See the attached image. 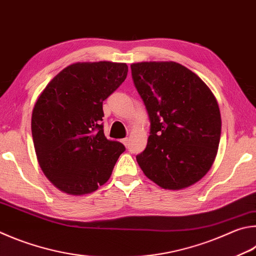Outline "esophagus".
Listing matches in <instances>:
<instances>
[{"label": "esophagus", "instance_id": "esophagus-1", "mask_svg": "<svg viewBox=\"0 0 256 256\" xmlns=\"http://www.w3.org/2000/svg\"><path fill=\"white\" fill-rule=\"evenodd\" d=\"M122 143L124 144V146H128V138H123V140H122Z\"/></svg>", "mask_w": 256, "mask_h": 256}]
</instances>
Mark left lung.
<instances>
[{
    "instance_id": "left-lung-1",
    "label": "left lung",
    "mask_w": 256,
    "mask_h": 256,
    "mask_svg": "<svg viewBox=\"0 0 256 256\" xmlns=\"http://www.w3.org/2000/svg\"><path fill=\"white\" fill-rule=\"evenodd\" d=\"M150 118L146 150L136 156L148 179L164 189L189 187L215 160L222 118L215 96L196 74L174 62L131 64Z\"/></svg>"
}]
</instances>
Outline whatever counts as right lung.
Returning <instances> with one entry per match:
<instances>
[{"instance_id":"add662e5","label":"right lung","mask_w":256,"mask_h":256,"mask_svg":"<svg viewBox=\"0 0 256 256\" xmlns=\"http://www.w3.org/2000/svg\"><path fill=\"white\" fill-rule=\"evenodd\" d=\"M128 64L77 62L54 77L32 110L36 158L46 176L69 194H90L110 179L120 142L105 138L103 102L120 86Z\"/></svg>"}]
</instances>
